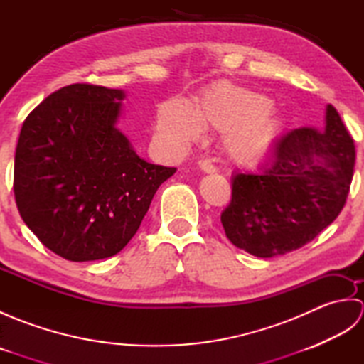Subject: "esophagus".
<instances>
[{
  "label": "esophagus",
  "mask_w": 364,
  "mask_h": 364,
  "mask_svg": "<svg viewBox=\"0 0 364 364\" xmlns=\"http://www.w3.org/2000/svg\"><path fill=\"white\" fill-rule=\"evenodd\" d=\"M198 168L205 173H214L215 172V167L208 161H198Z\"/></svg>",
  "instance_id": "34e87169"
}]
</instances>
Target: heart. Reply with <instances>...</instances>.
<instances>
[{"label":"heart","mask_w":364,"mask_h":364,"mask_svg":"<svg viewBox=\"0 0 364 364\" xmlns=\"http://www.w3.org/2000/svg\"><path fill=\"white\" fill-rule=\"evenodd\" d=\"M284 127L269 97L222 82L206 90L194 109L180 100L162 105L154 129L162 142L176 149L198 139L202 128L222 131L225 156L236 166L258 167L275 153Z\"/></svg>","instance_id":"1"}]
</instances>
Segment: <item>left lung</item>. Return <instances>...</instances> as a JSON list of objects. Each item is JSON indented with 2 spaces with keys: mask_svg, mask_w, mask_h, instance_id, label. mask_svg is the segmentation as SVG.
Here are the masks:
<instances>
[{
  "mask_svg": "<svg viewBox=\"0 0 364 364\" xmlns=\"http://www.w3.org/2000/svg\"><path fill=\"white\" fill-rule=\"evenodd\" d=\"M353 166V139L327 105L321 129L291 131L259 173L233 175L231 202L220 215L227 237L258 258L300 249L341 213Z\"/></svg>",
  "mask_w": 364,
  "mask_h": 364,
  "instance_id": "1",
  "label": "left lung"
}]
</instances>
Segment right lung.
<instances>
[{
	"instance_id": "obj_1",
	"label": "right lung",
	"mask_w": 364,
	"mask_h": 364,
	"mask_svg": "<svg viewBox=\"0 0 364 364\" xmlns=\"http://www.w3.org/2000/svg\"><path fill=\"white\" fill-rule=\"evenodd\" d=\"M125 92L72 84L23 123L14 167L21 219L68 261L114 257L176 168L142 159L119 129Z\"/></svg>"
}]
</instances>
